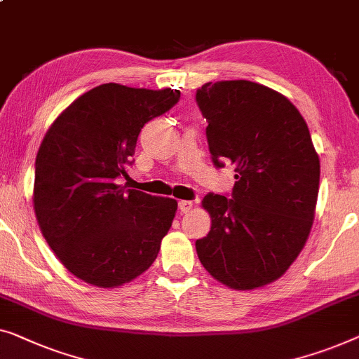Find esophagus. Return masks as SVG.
<instances>
[{
	"mask_svg": "<svg viewBox=\"0 0 359 359\" xmlns=\"http://www.w3.org/2000/svg\"><path fill=\"white\" fill-rule=\"evenodd\" d=\"M192 205H194V202L192 201H180L178 202V209L186 214V212H189L192 209Z\"/></svg>",
	"mask_w": 359,
	"mask_h": 359,
	"instance_id": "34e87169",
	"label": "esophagus"
}]
</instances>
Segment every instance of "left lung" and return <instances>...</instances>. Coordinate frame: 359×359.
Instances as JSON below:
<instances>
[{"label": "left lung", "mask_w": 359, "mask_h": 359, "mask_svg": "<svg viewBox=\"0 0 359 359\" xmlns=\"http://www.w3.org/2000/svg\"><path fill=\"white\" fill-rule=\"evenodd\" d=\"M196 102L212 162L236 173L228 198L202 201L212 228L197 256L230 288L262 287L287 272L313 226L320 165L308 124L287 97L251 81L209 82Z\"/></svg>", "instance_id": "8db88e82"}]
</instances>
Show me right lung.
I'll list each match as a JSON object with an SVG mask.
<instances>
[{"instance_id": "1", "label": "right lung", "mask_w": 359, "mask_h": 359, "mask_svg": "<svg viewBox=\"0 0 359 359\" xmlns=\"http://www.w3.org/2000/svg\"><path fill=\"white\" fill-rule=\"evenodd\" d=\"M180 90L102 84L71 103L39 149L34 207L63 266L100 288L152 266L176 201L119 186L145 123L171 110Z\"/></svg>"}]
</instances>
